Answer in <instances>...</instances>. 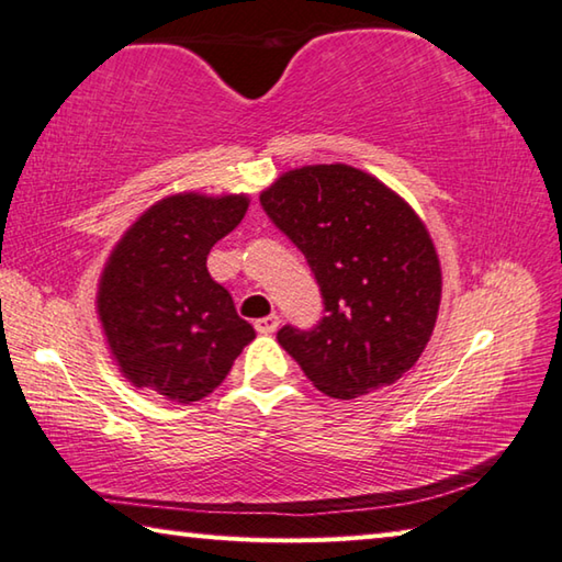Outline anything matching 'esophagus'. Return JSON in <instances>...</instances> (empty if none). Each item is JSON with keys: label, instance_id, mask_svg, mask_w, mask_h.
<instances>
[{"label": "esophagus", "instance_id": "esophagus-1", "mask_svg": "<svg viewBox=\"0 0 562 562\" xmlns=\"http://www.w3.org/2000/svg\"><path fill=\"white\" fill-rule=\"evenodd\" d=\"M278 327H280V317H278V315L255 319V329H258L260 335H272V331L278 329Z\"/></svg>", "mask_w": 562, "mask_h": 562}]
</instances>
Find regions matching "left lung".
<instances>
[{"mask_svg": "<svg viewBox=\"0 0 562 562\" xmlns=\"http://www.w3.org/2000/svg\"><path fill=\"white\" fill-rule=\"evenodd\" d=\"M260 205L304 255L325 304L312 329L278 331L304 376L335 398L402 379L441 304L439 255L418 215L382 180L345 164L290 170L262 190Z\"/></svg>", "mask_w": 562, "mask_h": 562, "instance_id": "obj_1", "label": "left lung"}]
</instances>
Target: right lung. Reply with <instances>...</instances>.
Returning a JSON list of instances; mask_svg holds the SVG:
<instances>
[{
  "instance_id": "right-lung-1",
  "label": "right lung",
  "mask_w": 562,
  "mask_h": 562,
  "mask_svg": "<svg viewBox=\"0 0 562 562\" xmlns=\"http://www.w3.org/2000/svg\"><path fill=\"white\" fill-rule=\"evenodd\" d=\"M247 205V195H170L150 205L113 247L97 310L111 355L133 386L168 402H198L223 384L255 339L231 292L205 265Z\"/></svg>"
}]
</instances>
